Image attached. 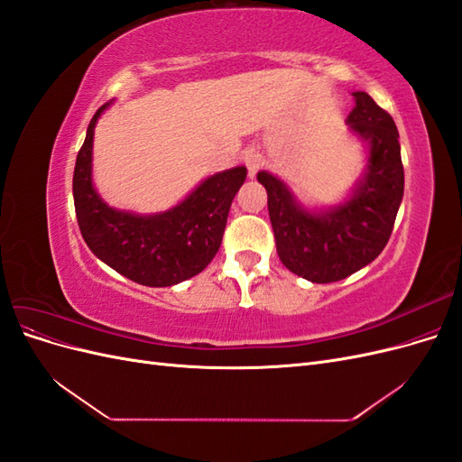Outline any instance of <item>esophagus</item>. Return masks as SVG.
<instances>
[{"label":"esophagus","mask_w":462,"mask_h":462,"mask_svg":"<svg viewBox=\"0 0 462 462\" xmlns=\"http://www.w3.org/2000/svg\"><path fill=\"white\" fill-rule=\"evenodd\" d=\"M243 162H245L246 170H248V177H254L256 171L260 170V162H262L260 153L256 150H246L245 156H243Z\"/></svg>","instance_id":"1"}]
</instances>
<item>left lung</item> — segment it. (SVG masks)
Segmentation results:
<instances>
[{
	"label": "left lung",
	"mask_w": 462,
	"mask_h": 462,
	"mask_svg": "<svg viewBox=\"0 0 462 462\" xmlns=\"http://www.w3.org/2000/svg\"><path fill=\"white\" fill-rule=\"evenodd\" d=\"M348 127L370 146L366 173L353 197L326 212L304 209L283 180L260 171L279 260L312 283H333L365 268L385 248L402 200L399 131L366 92H353Z\"/></svg>",
	"instance_id": "obj_1"
}]
</instances>
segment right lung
<instances>
[{
    "label": "right lung",
    "mask_w": 462,
    "mask_h": 462,
    "mask_svg": "<svg viewBox=\"0 0 462 462\" xmlns=\"http://www.w3.org/2000/svg\"><path fill=\"white\" fill-rule=\"evenodd\" d=\"M96 111L77 153L73 199L82 239L121 275L148 287H170L200 273L219 250L229 208L246 179V167L216 173L163 214L138 216L109 208L92 185Z\"/></svg>",
    "instance_id": "add662e5"
}]
</instances>
